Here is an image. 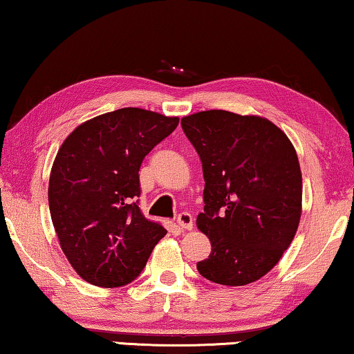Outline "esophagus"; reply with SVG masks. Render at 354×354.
<instances>
[{
  "label": "esophagus",
  "mask_w": 354,
  "mask_h": 354,
  "mask_svg": "<svg viewBox=\"0 0 354 354\" xmlns=\"http://www.w3.org/2000/svg\"><path fill=\"white\" fill-rule=\"evenodd\" d=\"M176 223H178L179 227L184 229V230H191L194 227V219H192V216L189 214V213H181V214H179L178 219H176Z\"/></svg>",
  "instance_id": "34e87169"
}]
</instances>
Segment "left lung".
Returning a JSON list of instances; mask_svg holds the SVG:
<instances>
[{
  "label": "left lung",
  "instance_id": "8db88e82",
  "mask_svg": "<svg viewBox=\"0 0 354 354\" xmlns=\"http://www.w3.org/2000/svg\"><path fill=\"white\" fill-rule=\"evenodd\" d=\"M181 125L203 167V213L211 241L197 270L224 286L267 275L292 243L302 214V173L291 140L261 115L200 111Z\"/></svg>",
  "mask_w": 354,
  "mask_h": 354
}]
</instances>
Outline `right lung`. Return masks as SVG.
Segmentation results:
<instances>
[{
	"instance_id": "1",
	"label": "right lung",
	"mask_w": 354,
	"mask_h": 354,
	"mask_svg": "<svg viewBox=\"0 0 354 354\" xmlns=\"http://www.w3.org/2000/svg\"><path fill=\"white\" fill-rule=\"evenodd\" d=\"M179 124L122 108L77 125L57 152L49 209L68 262L87 283L118 288L140 275L167 230L138 208L140 167Z\"/></svg>"
}]
</instances>
